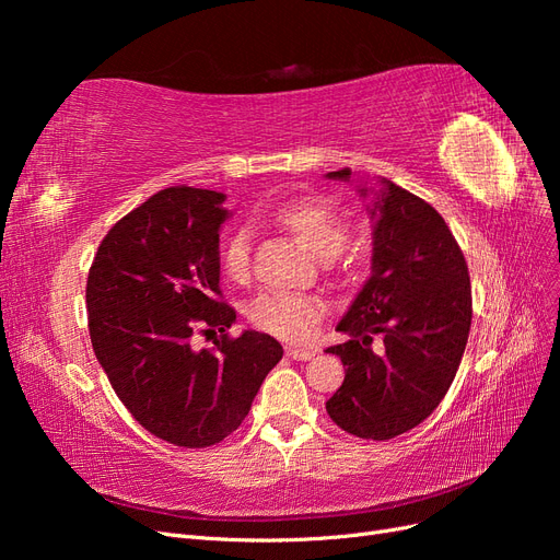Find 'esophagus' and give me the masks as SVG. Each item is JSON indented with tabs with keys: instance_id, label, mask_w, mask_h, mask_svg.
<instances>
[{
	"instance_id": "obj_1",
	"label": "esophagus",
	"mask_w": 560,
	"mask_h": 560,
	"mask_svg": "<svg viewBox=\"0 0 560 560\" xmlns=\"http://www.w3.org/2000/svg\"><path fill=\"white\" fill-rule=\"evenodd\" d=\"M284 352H287V358L299 360V362H306L317 354V350H313V348H287Z\"/></svg>"
}]
</instances>
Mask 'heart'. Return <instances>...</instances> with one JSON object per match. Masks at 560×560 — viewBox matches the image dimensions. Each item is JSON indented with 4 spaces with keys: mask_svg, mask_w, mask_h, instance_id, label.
<instances>
[{
    "mask_svg": "<svg viewBox=\"0 0 560 560\" xmlns=\"http://www.w3.org/2000/svg\"><path fill=\"white\" fill-rule=\"evenodd\" d=\"M276 222L306 245L315 257L334 259L348 243V224L327 200H290L273 212ZM252 259V235L245 229L231 233L224 247V268L229 278L245 280ZM247 317L257 329L282 338V341L303 343L313 336L319 319L325 317V303L311 294H261L249 303Z\"/></svg>",
    "mask_w": 560,
    "mask_h": 560,
    "instance_id": "1",
    "label": "heart"
}]
</instances>
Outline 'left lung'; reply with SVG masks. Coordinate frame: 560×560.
<instances>
[{
  "label": "left lung",
  "instance_id": "1",
  "mask_svg": "<svg viewBox=\"0 0 560 560\" xmlns=\"http://www.w3.org/2000/svg\"><path fill=\"white\" fill-rule=\"evenodd\" d=\"M350 167L327 179L350 182ZM371 214V276L336 331L348 341L331 346L346 381L327 401L338 428L385 442L420 425L444 399L460 366L471 325L467 264L451 229L430 202L385 177L360 179ZM384 348H370L373 336Z\"/></svg>",
  "mask_w": 560,
  "mask_h": 560
}]
</instances>
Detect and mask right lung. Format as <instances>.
<instances>
[{
    "label": "right lung",
    "mask_w": 560,
    "mask_h": 560,
    "mask_svg": "<svg viewBox=\"0 0 560 560\" xmlns=\"http://www.w3.org/2000/svg\"><path fill=\"white\" fill-rule=\"evenodd\" d=\"M226 196L173 186L128 212L100 243L89 273L91 343L118 399L154 436L186 448L238 430L282 346L261 331L196 351V328L223 332L219 231Z\"/></svg>",
    "instance_id": "obj_1"
}]
</instances>
